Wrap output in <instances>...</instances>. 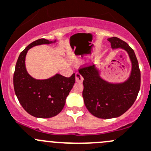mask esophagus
Segmentation results:
<instances>
[{
    "label": "esophagus",
    "mask_w": 151,
    "mask_h": 151,
    "mask_svg": "<svg viewBox=\"0 0 151 151\" xmlns=\"http://www.w3.org/2000/svg\"><path fill=\"white\" fill-rule=\"evenodd\" d=\"M75 78H76V81L78 82V83H82V82L83 81V77H82V75L79 72L76 73Z\"/></svg>",
    "instance_id": "1"
}]
</instances>
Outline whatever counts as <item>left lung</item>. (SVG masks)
I'll return each mask as SVG.
<instances>
[{
	"instance_id": "obj_1",
	"label": "left lung",
	"mask_w": 151,
	"mask_h": 151,
	"mask_svg": "<svg viewBox=\"0 0 151 151\" xmlns=\"http://www.w3.org/2000/svg\"><path fill=\"white\" fill-rule=\"evenodd\" d=\"M112 49L121 48L128 52L132 63L130 77L124 83H111L99 76L94 65L80 68L83 80V96L89 112L100 119L118 117L133 105L140 89L141 74L134 51L127 43L113 37L108 39Z\"/></svg>"
}]
</instances>
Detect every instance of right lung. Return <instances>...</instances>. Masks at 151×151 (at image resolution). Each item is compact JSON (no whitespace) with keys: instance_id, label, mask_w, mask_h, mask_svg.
<instances>
[{"instance_id":"1","label":"right lung","mask_w":151,"mask_h":151,"mask_svg":"<svg viewBox=\"0 0 151 151\" xmlns=\"http://www.w3.org/2000/svg\"><path fill=\"white\" fill-rule=\"evenodd\" d=\"M46 39L32 42L19 55L15 65L13 83L15 94L25 111L37 118L56 116L63 108L65 99L75 83V74L65 77L57 74L46 80H36L28 74L25 59L33 46L55 43Z\"/></svg>"}]
</instances>
